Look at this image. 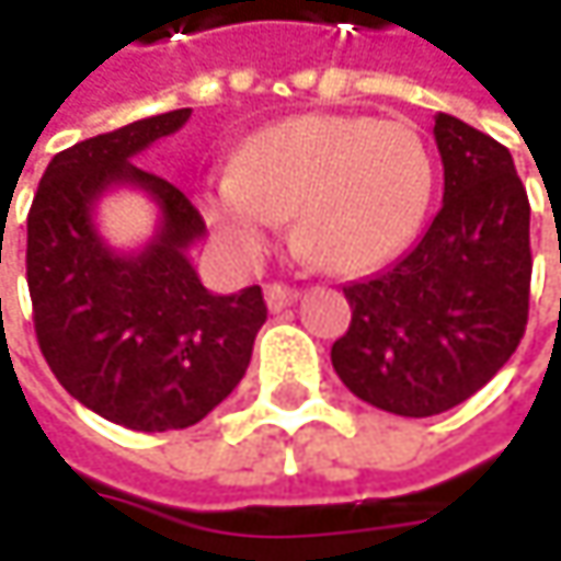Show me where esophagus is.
I'll use <instances>...</instances> for the list:
<instances>
[{
  "instance_id": "esophagus-1",
  "label": "esophagus",
  "mask_w": 561,
  "mask_h": 561,
  "mask_svg": "<svg viewBox=\"0 0 561 561\" xmlns=\"http://www.w3.org/2000/svg\"><path fill=\"white\" fill-rule=\"evenodd\" d=\"M291 301H298V288H288V285H279V282L266 285V308L270 311H282Z\"/></svg>"
}]
</instances>
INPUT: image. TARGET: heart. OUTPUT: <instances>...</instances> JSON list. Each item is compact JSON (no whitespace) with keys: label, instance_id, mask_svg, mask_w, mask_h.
I'll list each match as a JSON object with an SVG mask.
<instances>
[{"label":"heart","instance_id":"1","mask_svg":"<svg viewBox=\"0 0 561 561\" xmlns=\"http://www.w3.org/2000/svg\"><path fill=\"white\" fill-rule=\"evenodd\" d=\"M432 184V156L412 126L311 113L256 133L237 169L201 187V210L227 256L243 266H256L282 220L295 217L301 253L357 276L412 243Z\"/></svg>","mask_w":561,"mask_h":561}]
</instances>
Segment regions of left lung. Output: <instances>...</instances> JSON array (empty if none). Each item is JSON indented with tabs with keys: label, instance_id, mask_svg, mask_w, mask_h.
Wrapping results in <instances>:
<instances>
[{
	"label": "left lung",
	"instance_id": "left-lung-1",
	"mask_svg": "<svg viewBox=\"0 0 561 561\" xmlns=\"http://www.w3.org/2000/svg\"><path fill=\"white\" fill-rule=\"evenodd\" d=\"M442 210L390 270L344 288L351 328L331 347L357 399L409 419L481 390L516 351L529 311V201L513 156L438 113Z\"/></svg>",
	"mask_w": 561,
	"mask_h": 561
}]
</instances>
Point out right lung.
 Wrapping results in <instances>:
<instances>
[{
    "label": "right lung",
    "instance_id": "right-lung-1",
    "mask_svg": "<svg viewBox=\"0 0 561 561\" xmlns=\"http://www.w3.org/2000/svg\"><path fill=\"white\" fill-rule=\"evenodd\" d=\"M187 116L171 110L57 152L28 210L38 347L77 402L136 432L187 428L220 405L266 321L260 285L204 288L187 256L207 233L201 214L162 174L133 165ZM119 186L142 190L160 210L139 251L110 248L95 227L99 201Z\"/></svg>",
    "mask_w": 561,
    "mask_h": 561
}]
</instances>
